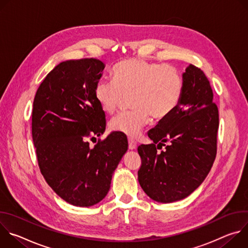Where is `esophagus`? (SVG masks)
Masks as SVG:
<instances>
[{"label":"esophagus","mask_w":248,"mask_h":248,"mask_svg":"<svg viewBox=\"0 0 248 248\" xmlns=\"http://www.w3.org/2000/svg\"><path fill=\"white\" fill-rule=\"evenodd\" d=\"M128 148L129 150H134L136 148V142L132 138H128Z\"/></svg>","instance_id":"1"}]
</instances>
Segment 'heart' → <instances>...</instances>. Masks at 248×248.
<instances>
[{
  "instance_id": "1",
  "label": "heart",
  "mask_w": 248,
  "mask_h": 248,
  "mask_svg": "<svg viewBox=\"0 0 248 248\" xmlns=\"http://www.w3.org/2000/svg\"><path fill=\"white\" fill-rule=\"evenodd\" d=\"M114 81L100 79L94 97L102 111L112 114L124 99L130 95L131 111L114 117L111 130L135 137L150 118L162 121L179 105L183 79L175 67L139 59H127L113 68Z\"/></svg>"
}]
</instances>
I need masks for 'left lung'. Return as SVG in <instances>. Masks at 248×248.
<instances>
[{
    "label": "left lung",
    "mask_w": 248,
    "mask_h": 248,
    "mask_svg": "<svg viewBox=\"0 0 248 248\" xmlns=\"http://www.w3.org/2000/svg\"><path fill=\"white\" fill-rule=\"evenodd\" d=\"M218 127L219 112L210 82L200 68L189 64L183 74L179 105L149 130L153 143L137 148L138 182L144 192L161 203L191 194L215 161ZM163 146L165 150L158 153Z\"/></svg>",
    "instance_id": "obj_1"
}]
</instances>
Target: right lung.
<instances>
[{
	"mask_svg": "<svg viewBox=\"0 0 248 248\" xmlns=\"http://www.w3.org/2000/svg\"><path fill=\"white\" fill-rule=\"evenodd\" d=\"M105 64L97 59L60 62L33 101L32 139L45 181L65 202L89 207L105 198L127 151L126 137L112 132L93 148L89 139L106 128L94 89Z\"/></svg>",
	"mask_w": 248,
	"mask_h": 248,
	"instance_id": "obj_1",
	"label": "right lung"
}]
</instances>
